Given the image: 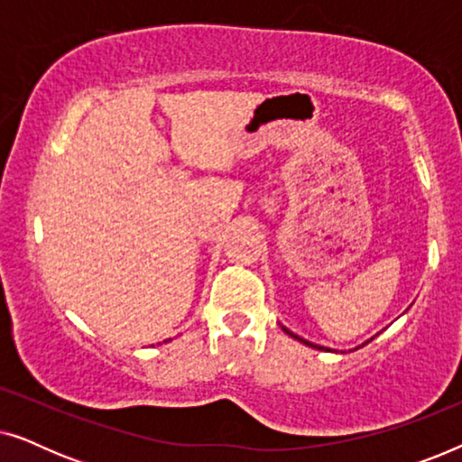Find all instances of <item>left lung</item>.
Returning <instances> with one entry per match:
<instances>
[{"label":"left lung","mask_w":462,"mask_h":462,"mask_svg":"<svg viewBox=\"0 0 462 462\" xmlns=\"http://www.w3.org/2000/svg\"><path fill=\"white\" fill-rule=\"evenodd\" d=\"M288 334H290V337H294L296 340H300V343H305V345H309V346H315V345H311V343H307V340H302L300 337H296V334H292V332H290V330H286ZM319 349H324V346H319Z\"/></svg>","instance_id":"left-lung-1"}]
</instances>
